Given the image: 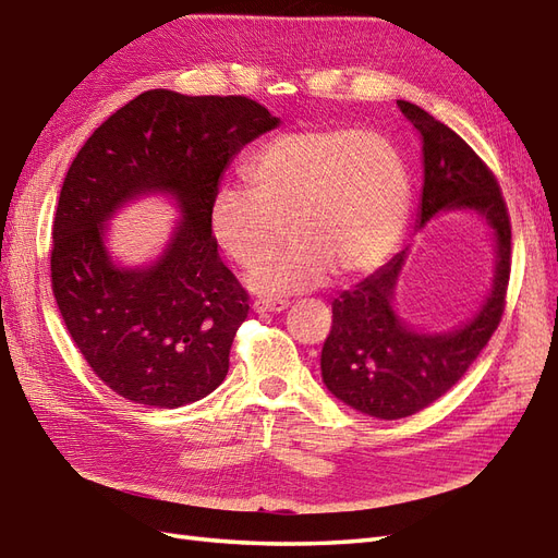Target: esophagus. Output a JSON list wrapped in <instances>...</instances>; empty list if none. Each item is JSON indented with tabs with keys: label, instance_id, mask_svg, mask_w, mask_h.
Here are the masks:
<instances>
[{
	"label": "esophagus",
	"instance_id": "1",
	"mask_svg": "<svg viewBox=\"0 0 558 558\" xmlns=\"http://www.w3.org/2000/svg\"><path fill=\"white\" fill-rule=\"evenodd\" d=\"M252 308L256 311V314H280V311L288 308V302H282V300H256L252 304Z\"/></svg>",
	"mask_w": 558,
	"mask_h": 558
}]
</instances>
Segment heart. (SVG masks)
Returning a JSON list of instances; mask_svg holds the SVG:
<instances>
[{
  "label": "heart",
  "mask_w": 558,
  "mask_h": 558,
  "mask_svg": "<svg viewBox=\"0 0 558 558\" xmlns=\"http://www.w3.org/2000/svg\"><path fill=\"white\" fill-rule=\"evenodd\" d=\"M252 190L223 185L209 228L232 262L252 268L288 226L292 247L254 268L262 294L306 292L366 276L395 254L411 214V178L401 151L378 131L344 125L282 133L244 166Z\"/></svg>",
  "instance_id": "1"
}]
</instances>
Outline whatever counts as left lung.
Wrapping results in <instances>:
<instances>
[{"mask_svg": "<svg viewBox=\"0 0 558 558\" xmlns=\"http://www.w3.org/2000/svg\"><path fill=\"white\" fill-rule=\"evenodd\" d=\"M399 109L423 142L416 230L437 214H477L495 244V270L475 314L445 332L411 328L395 308L409 250L332 302V330L320 352L323 383L347 407L383 421L430 407L461 380L499 326L511 274V223L495 175L435 116L411 101H399Z\"/></svg>", "mask_w": 558, "mask_h": 558, "instance_id": "8db88e82", "label": "left lung"}]
</instances>
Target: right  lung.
<instances>
[{
  "label": "right lung",
  "mask_w": 558,
  "mask_h": 558,
  "mask_svg": "<svg viewBox=\"0 0 558 558\" xmlns=\"http://www.w3.org/2000/svg\"><path fill=\"white\" fill-rule=\"evenodd\" d=\"M278 125L247 97L149 89L77 151L51 230V290L75 347L116 395L178 409L223 383L250 304L220 262L209 209L232 157ZM149 193L177 202L172 238L145 267L116 265L110 218Z\"/></svg>",
  "instance_id": "right-lung-1"
}]
</instances>
